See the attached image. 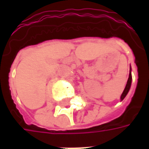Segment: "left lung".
<instances>
[{
  "mask_svg": "<svg viewBox=\"0 0 149 149\" xmlns=\"http://www.w3.org/2000/svg\"><path fill=\"white\" fill-rule=\"evenodd\" d=\"M131 84H132V73H131V67H130V72H129V77H128V81H127V84H126V86H125V89L123 91L122 93L121 96H120V100H123L125 99V97L127 96V94L129 92V89L131 88Z\"/></svg>",
  "mask_w": 149,
  "mask_h": 149,
  "instance_id": "obj_1",
  "label": "left lung"
}]
</instances>
